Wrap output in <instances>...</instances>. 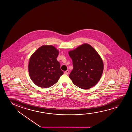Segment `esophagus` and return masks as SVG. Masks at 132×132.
I'll list each match as a JSON object with an SVG mask.
<instances>
[{"mask_svg": "<svg viewBox=\"0 0 132 132\" xmlns=\"http://www.w3.org/2000/svg\"><path fill=\"white\" fill-rule=\"evenodd\" d=\"M64 74H68L69 73V70H66L65 71V72H64Z\"/></svg>", "mask_w": 132, "mask_h": 132, "instance_id": "1", "label": "esophagus"}]
</instances>
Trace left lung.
<instances>
[{"label": "left lung", "mask_w": 132, "mask_h": 132, "mask_svg": "<svg viewBox=\"0 0 132 132\" xmlns=\"http://www.w3.org/2000/svg\"><path fill=\"white\" fill-rule=\"evenodd\" d=\"M73 69L69 78L74 85L82 89L96 85L101 78L104 69L103 61L91 45L83 44L69 52Z\"/></svg>", "instance_id": "1"}]
</instances>
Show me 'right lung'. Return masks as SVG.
<instances>
[{
  "label": "right lung",
  "instance_id": "right-lung-1",
  "mask_svg": "<svg viewBox=\"0 0 132 132\" xmlns=\"http://www.w3.org/2000/svg\"><path fill=\"white\" fill-rule=\"evenodd\" d=\"M59 53L54 46L44 45L31 55L28 68L29 76L35 84L47 88L58 81L63 74L56 59Z\"/></svg>",
  "mask_w": 132,
  "mask_h": 132
}]
</instances>
